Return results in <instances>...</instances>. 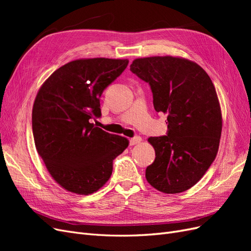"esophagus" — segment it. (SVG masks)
<instances>
[{"mask_svg":"<svg viewBox=\"0 0 251 251\" xmlns=\"http://www.w3.org/2000/svg\"><path fill=\"white\" fill-rule=\"evenodd\" d=\"M141 140L142 139H141L140 136H135V137L130 139V146H135V144H138V143H140Z\"/></svg>","mask_w":251,"mask_h":251,"instance_id":"obj_1","label":"esophagus"}]
</instances>
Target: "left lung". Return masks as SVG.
Segmentation results:
<instances>
[{"label": "left lung", "mask_w": 251, "mask_h": 251, "mask_svg": "<svg viewBox=\"0 0 251 251\" xmlns=\"http://www.w3.org/2000/svg\"><path fill=\"white\" fill-rule=\"evenodd\" d=\"M130 68L149 83L156 112L168 115L166 135L149 138L156 158L146 170L147 180L165 194L187 191L218 153L222 115L214 83L199 65L184 58H137Z\"/></svg>", "instance_id": "8db88e82"}]
</instances>
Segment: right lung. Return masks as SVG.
I'll list each match as a JSON object with an SVG mask.
<instances>
[{
    "label": "right lung",
    "instance_id": "1",
    "mask_svg": "<svg viewBox=\"0 0 251 251\" xmlns=\"http://www.w3.org/2000/svg\"><path fill=\"white\" fill-rule=\"evenodd\" d=\"M127 64V59L101 57L73 60L53 72L36 95L35 148L53 179L67 191H98L111 177L114 159L128 146L126 138L90 123L101 116L100 98Z\"/></svg>",
    "mask_w": 251,
    "mask_h": 251
}]
</instances>
